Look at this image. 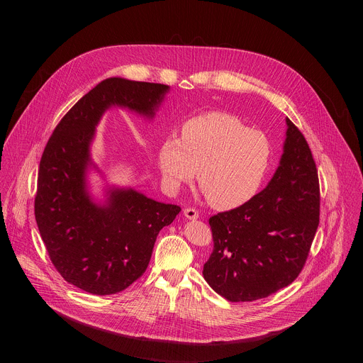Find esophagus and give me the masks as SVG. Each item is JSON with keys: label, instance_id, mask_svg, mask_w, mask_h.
<instances>
[{"label": "esophagus", "instance_id": "esophagus-1", "mask_svg": "<svg viewBox=\"0 0 363 363\" xmlns=\"http://www.w3.org/2000/svg\"><path fill=\"white\" fill-rule=\"evenodd\" d=\"M184 216L188 218V220H196L199 217L198 211L195 208H185L184 210Z\"/></svg>", "mask_w": 363, "mask_h": 363}]
</instances>
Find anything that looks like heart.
<instances>
[{
    "label": "heart",
    "instance_id": "heart-1",
    "mask_svg": "<svg viewBox=\"0 0 363 363\" xmlns=\"http://www.w3.org/2000/svg\"><path fill=\"white\" fill-rule=\"evenodd\" d=\"M272 161L266 135L251 130L237 116L208 112L186 121L181 139L160 146V169L171 189L192 182L216 210H233L262 188Z\"/></svg>",
    "mask_w": 363,
    "mask_h": 363
}]
</instances>
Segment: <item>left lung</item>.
I'll return each instance as SVG.
<instances>
[{"label": "left lung", "instance_id": "1", "mask_svg": "<svg viewBox=\"0 0 363 363\" xmlns=\"http://www.w3.org/2000/svg\"><path fill=\"white\" fill-rule=\"evenodd\" d=\"M280 165L248 202L210 218L214 250L203 279L230 301H252L291 284L320 216L318 169L303 133L287 118Z\"/></svg>", "mask_w": 363, "mask_h": 363}]
</instances>
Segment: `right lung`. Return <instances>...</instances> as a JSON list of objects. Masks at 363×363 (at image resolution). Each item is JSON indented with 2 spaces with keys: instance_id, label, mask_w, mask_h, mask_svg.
<instances>
[{
  "instance_id": "1",
  "label": "right lung",
  "mask_w": 363,
  "mask_h": 363,
  "mask_svg": "<svg viewBox=\"0 0 363 363\" xmlns=\"http://www.w3.org/2000/svg\"><path fill=\"white\" fill-rule=\"evenodd\" d=\"M169 86L111 77L63 116L40 161L34 214L51 263L70 284L97 296L128 289L146 270L160 231L179 214L132 188H111L93 201L86 172L90 143L103 113L126 108L152 119Z\"/></svg>"
}]
</instances>
